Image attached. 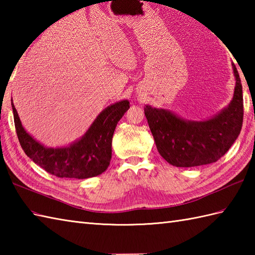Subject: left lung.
Wrapping results in <instances>:
<instances>
[{
    "mask_svg": "<svg viewBox=\"0 0 255 255\" xmlns=\"http://www.w3.org/2000/svg\"><path fill=\"white\" fill-rule=\"evenodd\" d=\"M232 67L236 77L234 99L228 107L208 121H184L169 111L144 107L156 149L170 164L192 167L214 163L236 141L243 123V96L235 63Z\"/></svg>",
    "mask_w": 255,
    "mask_h": 255,
    "instance_id": "left-lung-1",
    "label": "left lung"
}]
</instances>
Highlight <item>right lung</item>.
I'll list each match as a JSON object with an SVG mask.
<instances>
[{
	"label": "right lung",
	"mask_w": 255,
	"mask_h": 255,
	"mask_svg": "<svg viewBox=\"0 0 255 255\" xmlns=\"http://www.w3.org/2000/svg\"><path fill=\"white\" fill-rule=\"evenodd\" d=\"M129 107L128 101L108 106L79 141L69 147L53 149L44 147L25 131L12 104L16 133L26 155L50 174L69 178H89L106 171L112 158L114 131Z\"/></svg>",
	"instance_id": "obj_1"
}]
</instances>
